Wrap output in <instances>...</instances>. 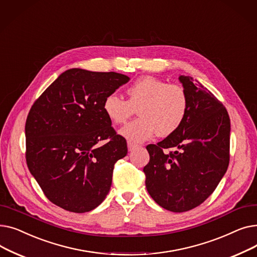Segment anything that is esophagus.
<instances>
[{
    "label": "esophagus",
    "mask_w": 257,
    "mask_h": 257,
    "mask_svg": "<svg viewBox=\"0 0 257 257\" xmlns=\"http://www.w3.org/2000/svg\"><path fill=\"white\" fill-rule=\"evenodd\" d=\"M138 147H139V146H138L137 144H133V143H131V142H128V150H129L130 152L136 150Z\"/></svg>",
    "instance_id": "34e87169"
}]
</instances>
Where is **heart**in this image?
<instances>
[{"label": "heart", "instance_id": "1", "mask_svg": "<svg viewBox=\"0 0 257 257\" xmlns=\"http://www.w3.org/2000/svg\"><path fill=\"white\" fill-rule=\"evenodd\" d=\"M126 94L127 101L116 93L108 94L103 111L112 124L118 125L138 109L140 117L119 130L120 136L131 143H143L156 133L161 138L172 136L181 127L188 112L184 88L154 76L137 79L126 88Z\"/></svg>", "mask_w": 257, "mask_h": 257}]
</instances>
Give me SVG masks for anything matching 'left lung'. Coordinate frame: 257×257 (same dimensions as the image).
<instances>
[{"label":"left lung","mask_w":257,"mask_h":257,"mask_svg":"<svg viewBox=\"0 0 257 257\" xmlns=\"http://www.w3.org/2000/svg\"><path fill=\"white\" fill-rule=\"evenodd\" d=\"M188 97L181 127L157 145H148L146 187L163 208L183 212L213 193L229 165L230 118L223 104L190 76H179ZM165 149L177 150L170 155Z\"/></svg>","instance_id":"left-lung-1"}]
</instances>
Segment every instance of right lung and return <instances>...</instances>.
I'll return each instance as SVG.
<instances>
[{"label":"right lung","instance_id":"right-lung-1","mask_svg":"<svg viewBox=\"0 0 257 257\" xmlns=\"http://www.w3.org/2000/svg\"><path fill=\"white\" fill-rule=\"evenodd\" d=\"M129 80L114 72L71 69L31 107L25 126L27 166L52 203L82 213L109 193L114 164L128 149L103 102ZM105 139L108 143L100 146Z\"/></svg>","mask_w":257,"mask_h":257}]
</instances>
